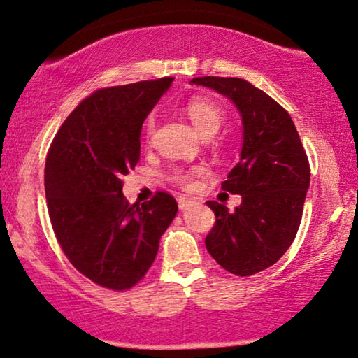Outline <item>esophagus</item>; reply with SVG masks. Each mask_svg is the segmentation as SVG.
I'll return each instance as SVG.
<instances>
[{
  "instance_id": "obj_1",
  "label": "esophagus",
  "mask_w": 358,
  "mask_h": 358,
  "mask_svg": "<svg viewBox=\"0 0 358 358\" xmlns=\"http://www.w3.org/2000/svg\"><path fill=\"white\" fill-rule=\"evenodd\" d=\"M193 204H194L193 199H189V198H183V196H180V198H178V208L182 209V211H183V209H188L189 206H193Z\"/></svg>"
}]
</instances>
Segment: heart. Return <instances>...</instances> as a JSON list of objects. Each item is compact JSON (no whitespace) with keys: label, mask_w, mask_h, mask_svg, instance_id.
Listing matches in <instances>:
<instances>
[{"label":"heart","mask_w":358,"mask_h":358,"mask_svg":"<svg viewBox=\"0 0 358 358\" xmlns=\"http://www.w3.org/2000/svg\"><path fill=\"white\" fill-rule=\"evenodd\" d=\"M185 113L189 117V121L193 122L194 129L198 131V134L204 137V139H209L219 131L222 124V111L219 109L216 103H213L211 99L208 98H193L189 99L187 106H185ZM155 131V119L150 116L147 119L145 124V137L150 139L152 134ZM204 169L201 166H196V169L192 170H175L173 173L170 175V178L173 180L175 183L182 185V187L192 189L196 187V176L203 175Z\"/></svg>","instance_id":"1"}]
</instances>
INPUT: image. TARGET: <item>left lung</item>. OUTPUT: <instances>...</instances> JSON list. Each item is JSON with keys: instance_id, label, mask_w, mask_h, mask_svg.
Wrapping results in <instances>:
<instances>
[{"instance_id": "8db88e82", "label": "left lung", "mask_w": 358, "mask_h": 358, "mask_svg": "<svg viewBox=\"0 0 358 358\" xmlns=\"http://www.w3.org/2000/svg\"><path fill=\"white\" fill-rule=\"evenodd\" d=\"M193 85L231 99L242 117L241 159L221 188L241 194L236 211L206 204L216 224L206 249L224 270L255 275L276 264L296 237L309 188V162L289 114L268 94L242 78L199 76Z\"/></svg>"}]
</instances>
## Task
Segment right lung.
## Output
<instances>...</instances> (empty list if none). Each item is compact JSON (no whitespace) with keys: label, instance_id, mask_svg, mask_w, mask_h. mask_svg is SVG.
I'll return each mask as SVG.
<instances>
[{"label":"right lung","instance_id":"right-lung-1","mask_svg":"<svg viewBox=\"0 0 358 358\" xmlns=\"http://www.w3.org/2000/svg\"><path fill=\"white\" fill-rule=\"evenodd\" d=\"M171 82L98 90L65 119L47 154L45 198L57 241L71 265L103 288L121 292L144 278L178 211L165 192L142 204L122 194V176L141 159L144 119Z\"/></svg>","mask_w":358,"mask_h":358}]
</instances>
